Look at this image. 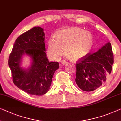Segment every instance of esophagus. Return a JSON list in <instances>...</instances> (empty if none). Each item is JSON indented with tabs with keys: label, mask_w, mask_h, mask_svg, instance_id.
<instances>
[{
	"label": "esophagus",
	"mask_w": 121,
	"mask_h": 121,
	"mask_svg": "<svg viewBox=\"0 0 121 121\" xmlns=\"http://www.w3.org/2000/svg\"><path fill=\"white\" fill-rule=\"evenodd\" d=\"M61 64L63 65H66L67 64V62L65 60H62V61H61Z\"/></svg>",
	"instance_id": "obj_1"
}]
</instances>
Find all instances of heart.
I'll return each instance as SVG.
<instances>
[{
	"mask_svg": "<svg viewBox=\"0 0 121 121\" xmlns=\"http://www.w3.org/2000/svg\"><path fill=\"white\" fill-rule=\"evenodd\" d=\"M93 37L91 32L79 28H71L57 31L55 38L48 41L47 53L53 59L62 54V48L68 56L77 60L86 56L91 51Z\"/></svg>",
	"mask_w": 121,
	"mask_h": 121,
	"instance_id": "obj_1",
	"label": "heart"
}]
</instances>
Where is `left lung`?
<instances>
[{"instance_id": "left-lung-1", "label": "left lung", "mask_w": 121, "mask_h": 121, "mask_svg": "<svg viewBox=\"0 0 121 121\" xmlns=\"http://www.w3.org/2000/svg\"><path fill=\"white\" fill-rule=\"evenodd\" d=\"M113 64L111 43L103 46L96 53L88 54L77 61L75 82L84 91H93L105 84Z\"/></svg>"}]
</instances>
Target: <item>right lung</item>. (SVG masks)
<instances>
[{
	"instance_id": "obj_1",
	"label": "right lung",
	"mask_w": 121,
	"mask_h": 121,
	"mask_svg": "<svg viewBox=\"0 0 121 121\" xmlns=\"http://www.w3.org/2000/svg\"><path fill=\"white\" fill-rule=\"evenodd\" d=\"M43 29L34 27L16 39L9 57L8 64L14 85L26 92L34 95H42L49 91L55 72L59 63L49 62L47 58ZM25 54L32 59L28 69L20 67Z\"/></svg>"
}]
</instances>
